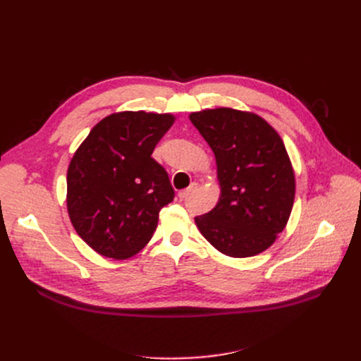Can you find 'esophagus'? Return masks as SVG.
Wrapping results in <instances>:
<instances>
[{"mask_svg": "<svg viewBox=\"0 0 361 361\" xmlns=\"http://www.w3.org/2000/svg\"><path fill=\"white\" fill-rule=\"evenodd\" d=\"M195 188H197V183H192L191 187H188L187 190H182V191H179V199H187L188 195L191 194V192H194L195 191Z\"/></svg>", "mask_w": 361, "mask_h": 361, "instance_id": "esophagus-1", "label": "esophagus"}]
</instances>
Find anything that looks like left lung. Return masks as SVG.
Returning <instances> with one entry per match:
<instances>
[{
    "instance_id": "left-lung-1",
    "label": "left lung",
    "mask_w": 361,
    "mask_h": 361,
    "mask_svg": "<svg viewBox=\"0 0 361 361\" xmlns=\"http://www.w3.org/2000/svg\"><path fill=\"white\" fill-rule=\"evenodd\" d=\"M211 146L220 199L195 216L200 233L231 257L256 256L286 227L295 199V173L285 143L265 118L233 108L190 114Z\"/></svg>"
}]
</instances>
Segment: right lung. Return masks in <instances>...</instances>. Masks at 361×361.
<instances>
[{
  "mask_svg": "<svg viewBox=\"0 0 361 361\" xmlns=\"http://www.w3.org/2000/svg\"><path fill=\"white\" fill-rule=\"evenodd\" d=\"M174 120L170 113H113L76 149L68 169V212L96 253L133 257L154 236L174 191L152 154Z\"/></svg>",
  "mask_w": 361,
  "mask_h": 361,
  "instance_id": "right-lung-1",
  "label": "right lung"
}]
</instances>
